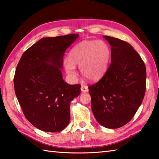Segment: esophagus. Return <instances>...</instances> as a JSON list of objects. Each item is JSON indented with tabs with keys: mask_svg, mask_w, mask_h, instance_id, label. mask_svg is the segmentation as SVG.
Returning a JSON list of instances; mask_svg holds the SVG:
<instances>
[{
	"mask_svg": "<svg viewBox=\"0 0 159 159\" xmlns=\"http://www.w3.org/2000/svg\"><path fill=\"white\" fill-rule=\"evenodd\" d=\"M80 90H81V92L83 93H86L88 92V87L85 85H82L81 86V88H80Z\"/></svg>",
	"mask_w": 159,
	"mask_h": 159,
	"instance_id": "1",
	"label": "esophagus"
}]
</instances>
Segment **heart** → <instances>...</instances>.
Instances as JSON below:
<instances>
[{"label": "heart", "mask_w": 159, "mask_h": 159, "mask_svg": "<svg viewBox=\"0 0 159 159\" xmlns=\"http://www.w3.org/2000/svg\"><path fill=\"white\" fill-rule=\"evenodd\" d=\"M111 49L102 40H85L76 44L71 50L70 59L64 61L66 73L73 80L76 79V66L91 80L102 76L109 66Z\"/></svg>", "instance_id": "1"}]
</instances>
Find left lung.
I'll list each match as a JSON object with an SVG mask.
<instances>
[{
	"label": "left lung",
	"mask_w": 159,
	"mask_h": 159,
	"mask_svg": "<svg viewBox=\"0 0 159 159\" xmlns=\"http://www.w3.org/2000/svg\"><path fill=\"white\" fill-rule=\"evenodd\" d=\"M111 46V64L98 82L89 86L93 116L102 126L115 129L131 120L146 92V66L133 47L104 36Z\"/></svg>",
	"instance_id": "obj_1"
}]
</instances>
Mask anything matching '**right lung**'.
I'll return each mask as SVG.
<instances>
[{
    "instance_id": "add662e5",
    "label": "right lung",
    "mask_w": 159,
    "mask_h": 159,
    "mask_svg": "<svg viewBox=\"0 0 159 159\" xmlns=\"http://www.w3.org/2000/svg\"><path fill=\"white\" fill-rule=\"evenodd\" d=\"M79 36L40 39L23 53L17 66L16 97L25 117L39 130L57 133L70 122V102L80 95V85L65 82L61 70L64 53Z\"/></svg>"
}]
</instances>
